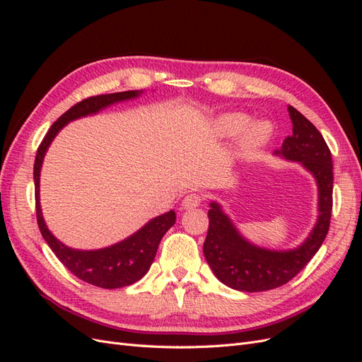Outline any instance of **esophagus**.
<instances>
[{"label":"esophagus","mask_w":362,"mask_h":362,"mask_svg":"<svg viewBox=\"0 0 362 362\" xmlns=\"http://www.w3.org/2000/svg\"><path fill=\"white\" fill-rule=\"evenodd\" d=\"M201 194L198 193H189L184 196L182 199V208H185V210H192V208H196L199 204H201Z\"/></svg>","instance_id":"34e87169"}]
</instances>
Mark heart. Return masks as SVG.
Instances as JSON below:
<instances>
[{
	"label": "heart",
	"instance_id": "obj_1",
	"mask_svg": "<svg viewBox=\"0 0 362 362\" xmlns=\"http://www.w3.org/2000/svg\"><path fill=\"white\" fill-rule=\"evenodd\" d=\"M247 125V117L243 115H226L218 120V129L225 136H234L243 131ZM269 140V129L262 124H254L247 127L240 137V151L245 154H252Z\"/></svg>",
	"mask_w": 362,
	"mask_h": 362
}]
</instances>
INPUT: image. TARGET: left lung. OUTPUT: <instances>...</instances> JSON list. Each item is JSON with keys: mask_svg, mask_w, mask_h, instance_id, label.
Instances as JSON below:
<instances>
[{"mask_svg": "<svg viewBox=\"0 0 362 362\" xmlns=\"http://www.w3.org/2000/svg\"><path fill=\"white\" fill-rule=\"evenodd\" d=\"M293 134L286 137L281 154L287 160L300 161L319 185V218L310 237L293 250H267L247 243L237 233L216 202L208 210V233L204 255L216 278L238 291H266L278 288L291 281L308 264L320 249L329 231L332 213V156L320 131L308 119L288 107Z\"/></svg>", "mask_w": 362, "mask_h": 362, "instance_id": "8db88e82", "label": "left lung"}]
</instances>
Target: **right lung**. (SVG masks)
I'll return each instance as SVG.
<instances>
[{
	"label": "right lung",
	"mask_w": 362,
	"mask_h": 362,
	"mask_svg": "<svg viewBox=\"0 0 362 362\" xmlns=\"http://www.w3.org/2000/svg\"><path fill=\"white\" fill-rule=\"evenodd\" d=\"M137 90L117 92L108 95H96L89 96L86 100L76 103L71 107L66 113H63L56 122L51 125L48 133L40 141L37 148V154L35 160V196H36V217L42 237L45 238L48 246L52 249L56 257L63 262L72 275L80 278L81 281L92 284V286L101 288H120L131 286L146 275L152 261L156 258L158 245L163 235L168 233V229L175 223V211H169L152 218L149 223L128 237L124 242L115 246L100 249V250H75L60 243L54 237L43 222L40 204H39V175L43 156L51 145L52 139L56 137L59 131L66 125L69 120L78 119L92 113H98L101 108L115 104L117 101H125L129 98H136Z\"/></svg>",
	"instance_id": "right-lung-1"
}]
</instances>
